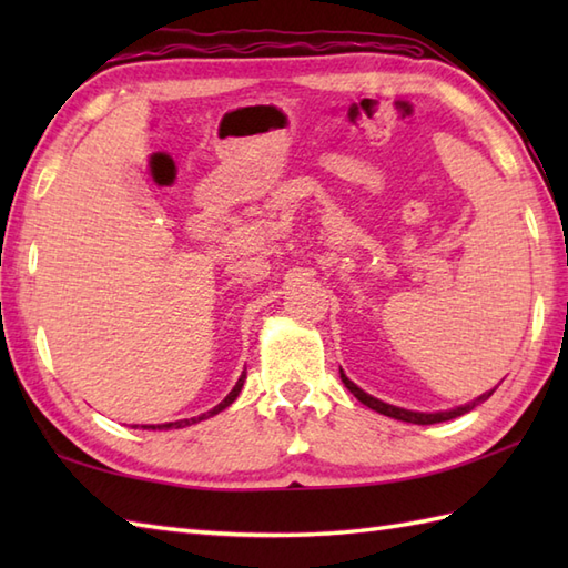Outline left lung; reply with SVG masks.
I'll use <instances>...</instances> for the list:
<instances>
[{
    "label": "left lung",
    "mask_w": 568,
    "mask_h": 568,
    "mask_svg": "<svg viewBox=\"0 0 568 568\" xmlns=\"http://www.w3.org/2000/svg\"><path fill=\"white\" fill-rule=\"evenodd\" d=\"M339 371H342V368H339ZM342 381H344L346 388L354 393L356 400H361V403H364L366 407L376 409V413H381V415H385V417H393V419H400V422H413V425H437V422H446V419L462 417V415H466V413H468V409H474L476 405H480L484 400H488V397L493 395V390H496V388H493V390H488V393H484V395H478L476 400H470L468 405L454 407V409H442V413H415V409L395 407V405H388V403L378 400V397H373V395L364 393V390L358 388V385H356L354 381H348V378H346V373H344V371H342Z\"/></svg>",
    "instance_id": "8db88e82"
}]
</instances>
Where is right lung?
Here are the masks:
<instances>
[{"mask_svg":"<svg viewBox=\"0 0 568 568\" xmlns=\"http://www.w3.org/2000/svg\"><path fill=\"white\" fill-rule=\"evenodd\" d=\"M244 378H246V371L241 373V378L236 381V385L232 388V393H229L224 400L216 405V407H212L210 413H202L200 417H190V419H178V422H165V425H143V429H180V427H190V425H195V422H202V419H207V417H212V415H216V413H222L224 407H229L232 405L236 397H239V393H241V388H244Z\"/></svg>","mask_w":568,"mask_h":568,"instance_id":"add662e5","label":"right lung"}]
</instances>
